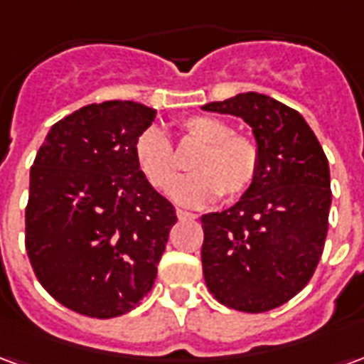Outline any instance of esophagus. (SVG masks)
I'll list each match as a JSON object with an SVG mask.
<instances>
[{
  "label": "esophagus",
  "instance_id": "1",
  "mask_svg": "<svg viewBox=\"0 0 364 364\" xmlns=\"http://www.w3.org/2000/svg\"><path fill=\"white\" fill-rule=\"evenodd\" d=\"M177 218H179V220H195V218H197V214L189 213V210H181V208H179V210H177Z\"/></svg>",
  "mask_w": 364,
  "mask_h": 364
}]
</instances>
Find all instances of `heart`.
<instances>
[{"mask_svg":"<svg viewBox=\"0 0 364 364\" xmlns=\"http://www.w3.org/2000/svg\"><path fill=\"white\" fill-rule=\"evenodd\" d=\"M183 134L203 144V150L191 159L193 175L185 177L171 189L175 203L200 208L224 195L237 198L250 191L259 173V148L252 138L234 134L226 120L216 117H191L183 120ZM136 164L151 187L167 191L179 177V159L173 146L158 127L140 132L134 144Z\"/></svg>","mask_w":364,"mask_h":364,"instance_id":"b5f03b06","label":"heart"}]
</instances>
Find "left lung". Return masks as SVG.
I'll return each mask as SVG.
<instances>
[{
	"instance_id": "8db88e82",
	"label": "left lung",
	"mask_w": 364,
	"mask_h": 364,
	"mask_svg": "<svg viewBox=\"0 0 364 364\" xmlns=\"http://www.w3.org/2000/svg\"><path fill=\"white\" fill-rule=\"evenodd\" d=\"M205 111L234 114L253 130L259 173L236 205L205 214L203 273L220 304L259 314L296 296L312 279L328 236V158L302 114L255 91Z\"/></svg>"
}]
</instances>
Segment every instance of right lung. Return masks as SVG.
Returning <instances> with one entry per match:
<instances>
[{"label": "right lung", "instance_id": "1", "mask_svg": "<svg viewBox=\"0 0 364 364\" xmlns=\"http://www.w3.org/2000/svg\"><path fill=\"white\" fill-rule=\"evenodd\" d=\"M154 119L134 101L82 107L50 128L31 167L28 259L46 292L83 316L136 308L177 222L136 164V138Z\"/></svg>", "mask_w": 364, "mask_h": 364}]
</instances>
